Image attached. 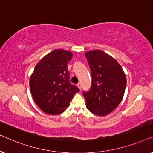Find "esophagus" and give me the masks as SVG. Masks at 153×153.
Segmentation results:
<instances>
[{
  "instance_id": "1",
  "label": "esophagus",
  "mask_w": 153,
  "mask_h": 153,
  "mask_svg": "<svg viewBox=\"0 0 153 153\" xmlns=\"http://www.w3.org/2000/svg\"><path fill=\"white\" fill-rule=\"evenodd\" d=\"M77 86H78L79 88L81 90V83H79L78 84H77Z\"/></svg>"
}]
</instances>
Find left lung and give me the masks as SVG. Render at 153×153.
<instances>
[{
    "mask_svg": "<svg viewBox=\"0 0 153 153\" xmlns=\"http://www.w3.org/2000/svg\"><path fill=\"white\" fill-rule=\"evenodd\" d=\"M92 76L88 91H83L85 105L100 116L111 113L122 101L126 88V76L122 67L114 58L101 50L85 53Z\"/></svg>",
    "mask_w": 153,
    "mask_h": 153,
    "instance_id": "8db88e82",
    "label": "left lung"
}]
</instances>
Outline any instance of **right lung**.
Masks as SVG:
<instances>
[{"label":"right lung","instance_id":"add662e5","mask_svg":"<svg viewBox=\"0 0 153 153\" xmlns=\"http://www.w3.org/2000/svg\"><path fill=\"white\" fill-rule=\"evenodd\" d=\"M72 52L56 49L39 60L30 78L33 100L46 114L58 115L66 110L79 88L70 81L68 62Z\"/></svg>","mask_w":153,"mask_h":153}]
</instances>
